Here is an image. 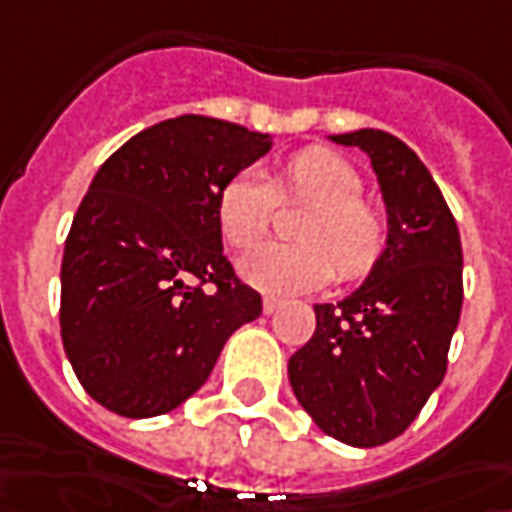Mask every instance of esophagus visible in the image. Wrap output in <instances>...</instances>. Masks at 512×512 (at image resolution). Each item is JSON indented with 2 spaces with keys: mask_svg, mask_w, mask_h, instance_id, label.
<instances>
[{
  "mask_svg": "<svg viewBox=\"0 0 512 512\" xmlns=\"http://www.w3.org/2000/svg\"><path fill=\"white\" fill-rule=\"evenodd\" d=\"M263 311H266V314L280 311V300H274V297H263Z\"/></svg>",
  "mask_w": 512,
  "mask_h": 512,
  "instance_id": "esophagus-1",
  "label": "esophagus"
}]
</instances>
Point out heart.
Wrapping results in <instances>:
<instances>
[{
  "instance_id": "b5f03b06",
  "label": "heart",
  "mask_w": 512,
  "mask_h": 512,
  "mask_svg": "<svg viewBox=\"0 0 512 512\" xmlns=\"http://www.w3.org/2000/svg\"><path fill=\"white\" fill-rule=\"evenodd\" d=\"M289 189L314 203L300 229L306 243H260L240 257V277L277 297L306 294L334 277V260L343 274L365 272L382 249V218L362 201V178L343 155L331 150L300 152L286 169ZM277 184L263 167L240 169L223 186L218 221L235 246H252L272 221Z\"/></svg>"
}]
</instances>
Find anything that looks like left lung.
Returning <instances> with one entry per match:
<instances>
[{
	"mask_svg": "<svg viewBox=\"0 0 512 512\" xmlns=\"http://www.w3.org/2000/svg\"><path fill=\"white\" fill-rule=\"evenodd\" d=\"M360 147L385 203V249L340 303H317L314 337L289 360V382L317 428L351 448L397 439L448 368L462 314V240L416 152L385 130L328 135Z\"/></svg>",
	"mask_w": 512,
	"mask_h": 512,
	"instance_id": "8db88e82",
	"label": "left lung"
}]
</instances>
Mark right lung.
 Masks as SVG:
<instances>
[{"instance_id": "right-lung-1", "label": "right lung", "mask_w": 512, "mask_h": 512, "mask_svg": "<svg viewBox=\"0 0 512 512\" xmlns=\"http://www.w3.org/2000/svg\"><path fill=\"white\" fill-rule=\"evenodd\" d=\"M272 144L189 113L133 135L96 172L64 243L62 343L107 411L150 419L178 408L226 340L260 317V294L223 255L218 201Z\"/></svg>"}]
</instances>
